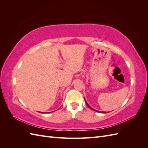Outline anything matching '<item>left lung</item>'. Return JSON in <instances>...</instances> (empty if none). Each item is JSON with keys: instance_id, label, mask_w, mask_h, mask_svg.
<instances>
[{"instance_id": "left-lung-1", "label": "left lung", "mask_w": 148, "mask_h": 148, "mask_svg": "<svg viewBox=\"0 0 148 148\" xmlns=\"http://www.w3.org/2000/svg\"><path fill=\"white\" fill-rule=\"evenodd\" d=\"M84 100H85V102H86V105L88 106V107H89V108H90L91 109H92V110H95V111H96V112H102V113H106V112H99V111H98V110H95V109H92V107H90V106H89L88 104V103H87V102H86V99H84Z\"/></svg>"}]
</instances>
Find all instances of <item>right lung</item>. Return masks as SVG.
I'll list each match as a JSON object with an SVG mask.
<instances>
[{
    "label": "right lung",
    "instance_id": "add662e5",
    "mask_svg": "<svg viewBox=\"0 0 148 148\" xmlns=\"http://www.w3.org/2000/svg\"><path fill=\"white\" fill-rule=\"evenodd\" d=\"M40 112V113H42V114H43V112Z\"/></svg>",
    "mask_w": 148,
    "mask_h": 148
}]
</instances>
